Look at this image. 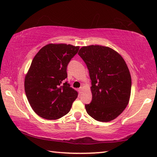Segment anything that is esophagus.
Segmentation results:
<instances>
[{
    "label": "esophagus",
    "instance_id": "34e87169",
    "mask_svg": "<svg viewBox=\"0 0 157 157\" xmlns=\"http://www.w3.org/2000/svg\"><path fill=\"white\" fill-rule=\"evenodd\" d=\"M82 90H83V87H82V86H81V87L78 89V91H79V93H81V92H82Z\"/></svg>",
    "mask_w": 157,
    "mask_h": 157
}]
</instances>
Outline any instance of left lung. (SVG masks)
I'll return each instance as SVG.
<instances>
[{"instance_id":"left-lung-1","label":"left lung","mask_w":157,"mask_h":157,"mask_svg":"<svg viewBox=\"0 0 157 157\" xmlns=\"http://www.w3.org/2000/svg\"><path fill=\"white\" fill-rule=\"evenodd\" d=\"M78 55L91 79L92 98L85 105L86 111L96 121H112L123 111L129 100L132 79L128 66L119 53L106 46H83Z\"/></svg>"}]
</instances>
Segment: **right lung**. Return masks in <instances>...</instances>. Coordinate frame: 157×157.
<instances>
[{"mask_svg": "<svg viewBox=\"0 0 157 157\" xmlns=\"http://www.w3.org/2000/svg\"><path fill=\"white\" fill-rule=\"evenodd\" d=\"M79 48L70 44H49L33 59L25 78V92L32 109L41 117H62L78 97V92L65 79L67 65Z\"/></svg>", "mask_w": 157, "mask_h": 157, "instance_id": "right-lung-1", "label": "right lung"}]
</instances>
